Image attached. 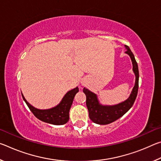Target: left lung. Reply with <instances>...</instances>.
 <instances>
[{
	"label": "left lung",
	"mask_w": 161,
	"mask_h": 161,
	"mask_svg": "<svg viewBox=\"0 0 161 161\" xmlns=\"http://www.w3.org/2000/svg\"><path fill=\"white\" fill-rule=\"evenodd\" d=\"M126 51L125 52L129 54L133 64V71L136 76V82L130 97L124 102L113 106H103L100 104L98 101L97 95L93 92L89 91L86 88L83 89V92L86 97V104L89 111V119L95 124L100 125H106L112 123L116 121L120 117L124 116L134 103L136 98L137 97L138 89V67L136 62L134 55L129 46L125 45Z\"/></svg>",
	"instance_id": "8db88e82"
}]
</instances>
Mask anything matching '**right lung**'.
<instances>
[{
	"label": "right lung",
	"mask_w": 161,
	"mask_h": 161,
	"mask_svg": "<svg viewBox=\"0 0 161 161\" xmlns=\"http://www.w3.org/2000/svg\"><path fill=\"white\" fill-rule=\"evenodd\" d=\"M78 92V87L69 91L64 95L61 102L58 106L54 108H49V109H38L35 108L27 102L23 94H22V97L26 104L28 105L30 110L32 111L35 116L40 121L53 125H63L69 121L70 107L72 104L75 94Z\"/></svg>",
	"instance_id": "1"
}]
</instances>
